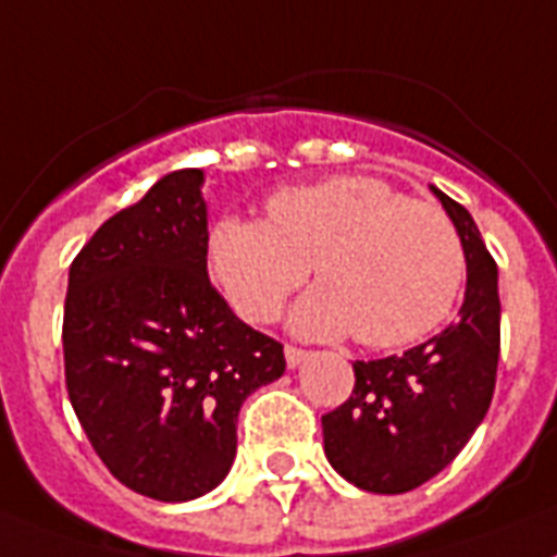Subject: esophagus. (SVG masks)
<instances>
[{
	"label": "esophagus",
	"mask_w": 557,
	"mask_h": 557,
	"mask_svg": "<svg viewBox=\"0 0 557 557\" xmlns=\"http://www.w3.org/2000/svg\"><path fill=\"white\" fill-rule=\"evenodd\" d=\"M284 358H287L289 369H296V366H301L304 360L310 358V351L301 349V346H284Z\"/></svg>",
	"instance_id": "esophagus-1"
}]
</instances>
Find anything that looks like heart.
<instances>
[{
	"instance_id": "b5f03b06",
	"label": "heart",
	"mask_w": 557,
	"mask_h": 557,
	"mask_svg": "<svg viewBox=\"0 0 557 557\" xmlns=\"http://www.w3.org/2000/svg\"><path fill=\"white\" fill-rule=\"evenodd\" d=\"M268 220L216 222L208 259L247 321H273L310 270L321 282L296 304L304 337H358L397 349L448 318L465 273L459 233L442 208L406 199L377 177H332L284 188Z\"/></svg>"
}]
</instances>
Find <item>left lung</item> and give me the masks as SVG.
<instances>
[{"mask_svg":"<svg viewBox=\"0 0 557 557\" xmlns=\"http://www.w3.org/2000/svg\"><path fill=\"white\" fill-rule=\"evenodd\" d=\"M468 261L459 318L400 358L355 360L349 400L321 417L324 454L360 491L408 493L454 462L484 420L502 346L498 268L476 222L442 194Z\"/></svg>","mask_w":557,"mask_h":557,"instance_id":"8db88e82","label":"left lung"}]
</instances>
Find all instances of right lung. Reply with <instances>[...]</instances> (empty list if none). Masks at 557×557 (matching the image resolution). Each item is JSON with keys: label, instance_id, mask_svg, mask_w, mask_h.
I'll return each mask as SVG.
<instances>
[{"label": "right lung", "instance_id": "add662e5", "mask_svg": "<svg viewBox=\"0 0 557 557\" xmlns=\"http://www.w3.org/2000/svg\"><path fill=\"white\" fill-rule=\"evenodd\" d=\"M202 171H171L109 216L70 264L64 377L109 473L157 502L213 491L242 403L284 374V346L208 278Z\"/></svg>", "mask_w": 557, "mask_h": 557}]
</instances>
